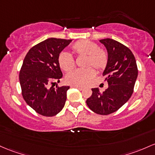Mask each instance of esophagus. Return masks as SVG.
<instances>
[{"label":"esophagus","instance_id":"34e87169","mask_svg":"<svg viewBox=\"0 0 155 155\" xmlns=\"http://www.w3.org/2000/svg\"><path fill=\"white\" fill-rule=\"evenodd\" d=\"M71 87H76V88H78V89H79L80 91L83 89V87L81 86H79V85H71Z\"/></svg>","mask_w":155,"mask_h":155}]
</instances>
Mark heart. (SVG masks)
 Wrapping results in <instances>:
<instances>
[{"instance_id":"1","label":"heart","mask_w":155,"mask_h":155,"mask_svg":"<svg viewBox=\"0 0 155 155\" xmlns=\"http://www.w3.org/2000/svg\"><path fill=\"white\" fill-rule=\"evenodd\" d=\"M72 50L76 55L85 57L84 66H93L97 71H101L106 67L108 60L107 52L98 48L95 42L88 40H81L73 45ZM59 67L68 72L74 68V59L67 52H61L58 57ZM96 75V71L91 67L84 69H78L72 71L66 76L65 80L73 85H84Z\"/></svg>"}]
</instances>
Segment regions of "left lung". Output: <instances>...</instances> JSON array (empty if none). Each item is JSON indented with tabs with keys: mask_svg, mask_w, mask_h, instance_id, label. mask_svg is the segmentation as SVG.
Returning a JSON list of instances; mask_svg holds the SVG:
<instances>
[{
	"mask_svg": "<svg viewBox=\"0 0 155 155\" xmlns=\"http://www.w3.org/2000/svg\"><path fill=\"white\" fill-rule=\"evenodd\" d=\"M99 42L107 51V63L102 75L106 76L109 86L103 93L93 88L86 103L93 112L106 115L117 111L130 99L138 71L135 57L128 48L113 39Z\"/></svg>",
	"mask_w": 155,
	"mask_h": 155,
	"instance_id": "1",
	"label": "left lung"
}]
</instances>
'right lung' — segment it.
Listing matches in <instances>:
<instances>
[{
    "mask_svg": "<svg viewBox=\"0 0 155 155\" xmlns=\"http://www.w3.org/2000/svg\"><path fill=\"white\" fill-rule=\"evenodd\" d=\"M71 41L48 38L31 48L23 60L19 76L22 95L27 104L43 116L57 115L65 104L70 87L55 89L49 84L60 81L62 73L58 57Z\"/></svg>",
    "mask_w": 155,
    "mask_h": 155,
    "instance_id": "right-lung-1",
    "label": "right lung"
}]
</instances>
